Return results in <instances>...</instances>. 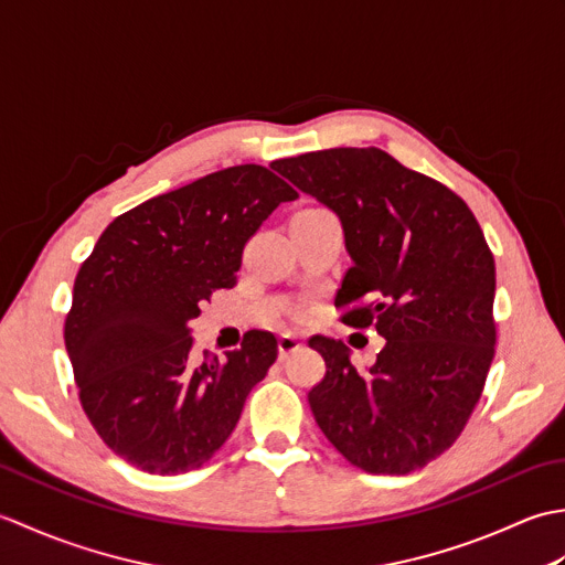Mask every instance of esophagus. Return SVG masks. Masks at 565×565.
<instances>
[{"label":"esophagus","instance_id":"esophagus-1","mask_svg":"<svg viewBox=\"0 0 565 565\" xmlns=\"http://www.w3.org/2000/svg\"><path fill=\"white\" fill-rule=\"evenodd\" d=\"M303 347V340L298 338V334H281L279 338V359H286L289 354H294V352H298Z\"/></svg>","mask_w":565,"mask_h":565}]
</instances>
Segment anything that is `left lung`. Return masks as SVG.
<instances>
[{"instance_id":"8db88e82","label":"left lung","mask_w":565,"mask_h":565,"mask_svg":"<svg viewBox=\"0 0 565 565\" xmlns=\"http://www.w3.org/2000/svg\"><path fill=\"white\" fill-rule=\"evenodd\" d=\"M274 170L340 215L352 257L334 308L386 344L356 369L342 340L310 338L326 376L308 403L352 466L405 476L459 439L495 356V259L449 186L379 148H330Z\"/></svg>"}]
</instances>
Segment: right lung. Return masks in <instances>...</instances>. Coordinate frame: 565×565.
I'll list each match as a JSON object with an SVG mask.
<instances>
[{
    "label": "right lung",
    "mask_w": 565,
    "mask_h": 565,
    "mask_svg": "<svg viewBox=\"0 0 565 565\" xmlns=\"http://www.w3.org/2000/svg\"><path fill=\"white\" fill-rule=\"evenodd\" d=\"M296 196L267 167H227L121 213L82 262L65 347L84 415L130 466L186 473L231 437L276 338L249 330L223 362L194 364L186 322L233 289L247 239Z\"/></svg>",
    "instance_id": "1"
}]
</instances>
